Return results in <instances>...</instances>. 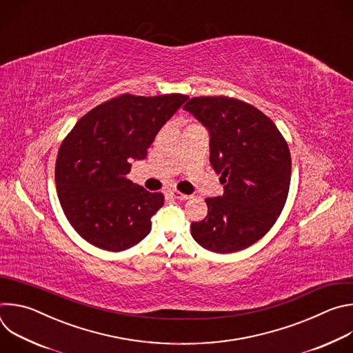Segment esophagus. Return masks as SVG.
<instances>
[{"label": "esophagus", "mask_w": 353, "mask_h": 353, "mask_svg": "<svg viewBox=\"0 0 353 353\" xmlns=\"http://www.w3.org/2000/svg\"><path fill=\"white\" fill-rule=\"evenodd\" d=\"M172 196H174L176 199H188V198H191V195L183 194V192H180V191H173V192H172Z\"/></svg>", "instance_id": "1"}]
</instances>
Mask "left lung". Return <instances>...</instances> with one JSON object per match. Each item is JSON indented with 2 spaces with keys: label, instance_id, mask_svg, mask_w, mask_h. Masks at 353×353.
<instances>
[{
  "label": "left lung",
  "instance_id": "1",
  "mask_svg": "<svg viewBox=\"0 0 353 353\" xmlns=\"http://www.w3.org/2000/svg\"><path fill=\"white\" fill-rule=\"evenodd\" d=\"M210 132V162L223 195L207 198L208 215L191 223V236L219 254L254 244L281 215L290 184L286 141L270 117L226 96L192 97L183 108Z\"/></svg>",
  "mask_w": 353,
  "mask_h": 353
}]
</instances>
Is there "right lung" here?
<instances>
[{"instance_id":"1","label":"right lung","mask_w":353,"mask_h":353,"mask_svg":"<svg viewBox=\"0 0 353 353\" xmlns=\"http://www.w3.org/2000/svg\"><path fill=\"white\" fill-rule=\"evenodd\" d=\"M187 99L125 93L92 109L65 137L56 162L57 194L68 222L88 243L123 251L149 234L163 194L146 191L127 174Z\"/></svg>"}]
</instances>
